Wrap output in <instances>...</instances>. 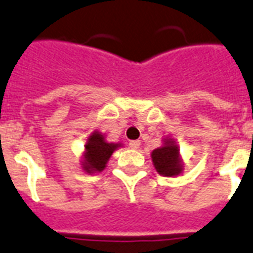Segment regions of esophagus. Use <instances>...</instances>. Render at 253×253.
<instances>
[{
	"mask_svg": "<svg viewBox=\"0 0 253 253\" xmlns=\"http://www.w3.org/2000/svg\"><path fill=\"white\" fill-rule=\"evenodd\" d=\"M139 146H141V142L139 141H131L128 143V147L132 149V150H136V149H139Z\"/></svg>",
	"mask_w": 253,
	"mask_h": 253,
	"instance_id": "obj_1",
	"label": "esophagus"
}]
</instances>
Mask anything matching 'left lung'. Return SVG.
<instances>
[{
	"mask_svg": "<svg viewBox=\"0 0 253 253\" xmlns=\"http://www.w3.org/2000/svg\"><path fill=\"white\" fill-rule=\"evenodd\" d=\"M153 164L158 174L165 177H174L182 173V164L179 158V147L169 138L165 139L164 146L155 149L151 153Z\"/></svg>",
	"mask_w": 253,
	"mask_h": 253,
	"instance_id": "obj_1",
	"label": "left lung"
}]
</instances>
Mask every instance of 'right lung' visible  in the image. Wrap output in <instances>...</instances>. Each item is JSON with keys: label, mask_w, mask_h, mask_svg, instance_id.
<instances>
[{"label": "right lung", "mask_w": 253, "mask_h": 253, "mask_svg": "<svg viewBox=\"0 0 253 253\" xmlns=\"http://www.w3.org/2000/svg\"><path fill=\"white\" fill-rule=\"evenodd\" d=\"M85 150L83 155V169L89 174L100 173L106 169L110 157L112 153L121 147V143H108L99 131L92 132L88 136V141L85 143Z\"/></svg>", "instance_id": "add662e5"}]
</instances>
